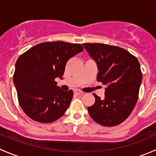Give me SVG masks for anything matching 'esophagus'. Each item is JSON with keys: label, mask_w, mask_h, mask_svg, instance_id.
I'll use <instances>...</instances> for the list:
<instances>
[{"label": "esophagus", "mask_w": 156, "mask_h": 156, "mask_svg": "<svg viewBox=\"0 0 156 156\" xmlns=\"http://www.w3.org/2000/svg\"><path fill=\"white\" fill-rule=\"evenodd\" d=\"M74 94H76V95H83V94H84V93L81 92V91H80V90H75L74 91Z\"/></svg>", "instance_id": "esophagus-1"}]
</instances>
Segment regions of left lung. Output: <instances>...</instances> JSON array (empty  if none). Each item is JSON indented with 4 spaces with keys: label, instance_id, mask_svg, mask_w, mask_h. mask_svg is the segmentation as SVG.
Wrapping results in <instances>:
<instances>
[{
    "label": "left lung",
    "instance_id": "left-lung-1",
    "mask_svg": "<svg viewBox=\"0 0 156 156\" xmlns=\"http://www.w3.org/2000/svg\"><path fill=\"white\" fill-rule=\"evenodd\" d=\"M96 62L97 79L106 86L104 99L94 94L95 103L87 108L90 116L103 126H115L127 119L138 100L142 72L138 59L119 47L83 44Z\"/></svg>",
    "mask_w": 156,
    "mask_h": 156
}]
</instances>
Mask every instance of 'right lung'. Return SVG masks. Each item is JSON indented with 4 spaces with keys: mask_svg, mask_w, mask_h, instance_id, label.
<instances>
[{
    "mask_svg": "<svg viewBox=\"0 0 156 156\" xmlns=\"http://www.w3.org/2000/svg\"><path fill=\"white\" fill-rule=\"evenodd\" d=\"M84 49L80 44L44 42L20 56L13 83L23 112L41 123H51L63 115L73 91L62 90L55 78L62 79L67 61Z\"/></svg>",
    "mask_w": 156,
    "mask_h": 156,
    "instance_id": "obj_1",
    "label": "right lung"
}]
</instances>
